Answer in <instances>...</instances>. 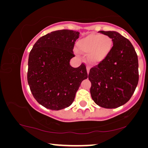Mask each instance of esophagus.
<instances>
[{"label":"esophagus","instance_id":"esophagus-1","mask_svg":"<svg viewBox=\"0 0 148 148\" xmlns=\"http://www.w3.org/2000/svg\"><path fill=\"white\" fill-rule=\"evenodd\" d=\"M86 70H87V73H89V71H90V67L88 66H86Z\"/></svg>","mask_w":148,"mask_h":148}]
</instances>
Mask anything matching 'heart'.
Returning a JSON list of instances; mask_svg holds the SVG:
<instances>
[{"mask_svg": "<svg viewBox=\"0 0 148 148\" xmlns=\"http://www.w3.org/2000/svg\"><path fill=\"white\" fill-rule=\"evenodd\" d=\"M113 39L108 35L90 34L77 43V49L81 53H88L87 59L91 64L103 61L113 47Z\"/></svg>", "mask_w": 148, "mask_h": 148, "instance_id": "1", "label": "heart"}]
</instances>
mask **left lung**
<instances>
[{"label": "left lung", "instance_id": "left-lung-1", "mask_svg": "<svg viewBox=\"0 0 148 148\" xmlns=\"http://www.w3.org/2000/svg\"><path fill=\"white\" fill-rule=\"evenodd\" d=\"M100 33L113 39V47L103 61L90 70V95L95 103L115 109L131 99L139 80L138 59L132 43L116 32Z\"/></svg>", "mask_w": 148, "mask_h": 148}]
</instances>
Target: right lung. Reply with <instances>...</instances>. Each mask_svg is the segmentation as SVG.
Segmentation results:
<instances>
[{
    "label": "right lung",
    "mask_w": 148,
    "mask_h": 148,
    "mask_svg": "<svg viewBox=\"0 0 148 148\" xmlns=\"http://www.w3.org/2000/svg\"><path fill=\"white\" fill-rule=\"evenodd\" d=\"M80 33L62 29L43 35L29 56L27 82L33 97L47 109L58 111L69 107L82 81L88 78L86 66H70Z\"/></svg>",
    "instance_id": "1"
}]
</instances>
